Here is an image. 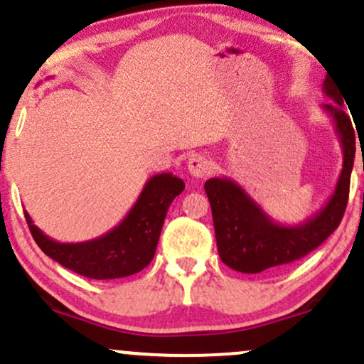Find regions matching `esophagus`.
Returning a JSON list of instances; mask_svg holds the SVG:
<instances>
[{
  "instance_id": "esophagus-1",
  "label": "esophagus",
  "mask_w": 364,
  "mask_h": 364,
  "mask_svg": "<svg viewBox=\"0 0 364 364\" xmlns=\"http://www.w3.org/2000/svg\"><path fill=\"white\" fill-rule=\"evenodd\" d=\"M214 169V164L212 161L202 154H191L190 159H188V171H190L191 176L195 178H203L208 176Z\"/></svg>"
}]
</instances>
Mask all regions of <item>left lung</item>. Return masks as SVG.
I'll return each mask as SVG.
<instances>
[{
	"mask_svg": "<svg viewBox=\"0 0 364 364\" xmlns=\"http://www.w3.org/2000/svg\"><path fill=\"white\" fill-rule=\"evenodd\" d=\"M323 94L333 101L321 107L336 124L344 162L336 190L320 212L298 225H284L274 223L272 217L267 215L232 179L210 178L205 181V193L214 217L217 252L220 260L232 270L260 274L267 269L289 265L318 248L339 228L349 198L356 135L344 111V99L328 77L323 82Z\"/></svg>",
	"mask_w": 364,
	"mask_h": 364,
	"instance_id": "obj_1",
	"label": "left lung"
}]
</instances>
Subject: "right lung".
Segmentation results:
<instances>
[{
  "label": "right lung",
  "instance_id": "1",
  "mask_svg": "<svg viewBox=\"0 0 364 364\" xmlns=\"http://www.w3.org/2000/svg\"><path fill=\"white\" fill-rule=\"evenodd\" d=\"M185 190L181 178L156 174L121 223L106 235L83 243H58L46 236L23 210L37 246L66 269L89 279L128 277L152 262L168 208Z\"/></svg>",
  "mask_w": 364,
  "mask_h": 364
}]
</instances>
